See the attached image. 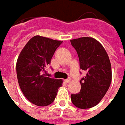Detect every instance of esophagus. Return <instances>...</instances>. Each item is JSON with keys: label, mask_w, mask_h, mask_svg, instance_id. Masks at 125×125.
Returning a JSON list of instances; mask_svg holds the SVG:
<instances>
[{"label": "esophagus", "mask_w": 125, "mask_h": 125, "mask_svg": "<svg viewBox=\"0 0 125 125\" xmlns=\"http://www.w3.org/2000/svg\"><path fill=\"white\" fill-rule=\"evenodd\" d=\"M65 82L66 83H69L70 82V78H68V79H65Z\"/></svg>", "instance_id": "esophagus-1"}]
</instances>
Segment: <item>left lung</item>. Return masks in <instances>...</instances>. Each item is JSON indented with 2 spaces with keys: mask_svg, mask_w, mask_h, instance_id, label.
Listing matches in <instances>:
<instances>
[{
  "mask_svg": "<svg viewBox=\"0 0 125 125\" xmlns=\"http://www.w3.org/2000/svg\"><path fill=\"white\" fill-rule=\"evenodd\" d=\"M70 43L77 52L81 69L86 71L80 81V92L72 94L71 101L78 108L89 109L100 102L110 86V60L104 47L94 38L72 39Z\"/></svg>",
  "mask_w": 125,
  "mask_h": 125,
  "instance_id": "obj_1",
  "label": "left lung"
}]
</instances>
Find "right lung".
Wrapping results in <instances>:
<instances>
[{"instance_id": "right-lung-1", "label": "right lung", "mask_w": 125, "mask_h": 125, "mask_svg": "<svg viewBox=\"0 0 125 125\" xmlns=\"http://www.w3.org/2000/svg\"><path fill=\"white\" fill-rule=\"evenodd\" d=\"M62 42L34 36L24 46L16 62V74L24 96L32 104L45 106L54 102L62 81L47 77L46 67Z\"/></svg>"}]
</instances>
